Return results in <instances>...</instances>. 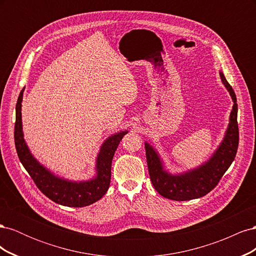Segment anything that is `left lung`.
I'll return each instance as SVG.
<instances>
[{
    "instance_id": "8db88e82",
    "label": "left lung",
    "mask_w": 256,
    "mask_h": 256,
    "mask_svg": "<svg viewBox=\"0 0 256 256\" xmlns=\"http://www.w3.org/2000/svg\"><path fill=\"white\" fill-rule=\"evenodd\" d=\"M220 78L228 90L234 104L223 140L206 162L187 172L171 174L164 170L157 150L150 143L145 142L147 166L152 186L160 196L168 200H188L206 196L218 184L221 177L236 157L239 141L237 99L234 90L232 88L222 72H220Z\"/></svg>"
}]
</instances>
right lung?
Listing matches in <instances>:
<instances>
[{
  "label": "right lung",
  "mask_w": 256,
  "mask_h": 256,
  "mask_svg": "<svg viewBox=\"0 0 256 256\" xmlns=\"http://www.w3.org/2000/svg\"><path fill=\"white\" fill-rule=\"evenodd\" d=\"M23 88L16 104V124H14V145L22 166L32 177L37 188L53 202L68 207H84L97 202L110 187L111 164L114 152L122 136L128 131L112 134L102 143L96 159V176L88 180L74 182L56 176L50 170L40 164L30 152L22 131L21 102Z\"/></svg>",
  "instance_id": "1"
}]
</instances>
